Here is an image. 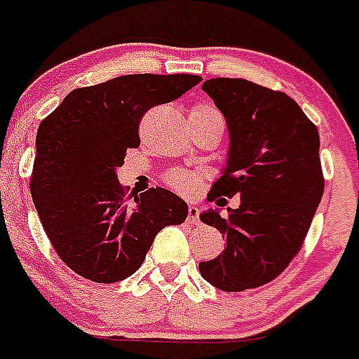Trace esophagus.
Returning a JSON list of instances; mask_svg holds the SVG:
<instances>
[{"label": "esophagus", "instance_id": "1", "mask_svg": "<svg viewBox=\"0 0 359 359\" xmlns=\"http://www.w3.org/2000/svg\"><path fill=\"white\" fill-rule=\"evenodd\" d=\"M187 223H190V224H198L199 223V208L194 207V205H190V207H189V214H187Z\"/></svg>", "mask_w": 359, "mask_h": 359}]
</instances>
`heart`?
Instances as JSON below:
<instances>
[{
    "mask_svg": "<svg viewBox=\"0 0 359 359\" xmlns=\"http://www.w3.org/2000/svg\"><path fill=\"white\" fill-rule=\"evenodd\" d=\"M190 113H198V115H210V113H217L212 106L208 104H196ZM163 182L170 187L172 190L180 192V194L190 196L194 194L196 190L201 185V176L198 172H192V170L182 169V167H176V169H170L169 172L163 176Z\"/></svg>",
    "mask_w": 359,
    "mask_h": 359,
    "instance_id": "1",
    "label": "heart"
}]
</instances>
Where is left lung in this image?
<instances>
[{
	"label": "left lung",
	"instance_id": "8db88e82",
	"mask_svg": "<svg viewBox=\"0 0 359 359\" xmlns=\"http://www.w3.org/2000/svg\"><path fill=\"white\" fill-rule=\"evenodd\" d=\"M230 131V156L208 201L239 208L199 215L226 239L221 255L199 262L201 277L228 293L277 278L300 252L323 194L318 129L293 98L244 79L203 84Z\"/></svg>",
	"mask_w": 359,
	"mask_h": 359
}]
</instances>
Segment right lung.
Wrapping results in <instances>:
<instances>
[{"mask_svg":"<svg viewBox=\"0 0 359 359\" xmlns=\"http://www.w3.org/2000/svg\"><path fill=\"white\" fill-rule=\"evenodd\" d=\"M198 75H122L77 88L39 123L30 194L53 250L75 273L98 284L140 268L161 228L189 214L170 190L128 196L116 176L151 107L176 100Z\"/></svg>","mask_w":359,"mask_h":359,"instance_id":"obj_1","label":"right lung"}]
</instances>
